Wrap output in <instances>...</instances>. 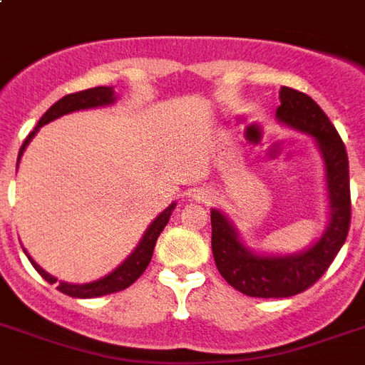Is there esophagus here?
<instances>
[{
    "label": "esophagus",
    "instance_id": "1",
    "mask_svg": "<svg viewBox=\"0 0 365 365\" xmlns=\"http://www.w3.org/2000/svg\"><path fill=\"white\" fill-rule=\"evenodd\" d=\"M195 199L200 200V202H205V200L210 199V193H208V191H202V189H197V191H195Z\"/></svg>",
    "mask_w": 365,
    "mask_h": 365
}]
</instances>
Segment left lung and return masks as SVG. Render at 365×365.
Returning a JSON list of instances; mask_svg holds the SVG:
<instances>
[{
    "mask_svg": "<svg viewBox=\"0 0 365 365\" xmlns=\"http://www.w3.org/2000/svg\"><path fill=\"white\" fill-rule=\"evenodd\" d=\"M277 117L317 140L326 163L331 220L314 246L294 255H254L220 210H212V252L220 274L250 297H292L311 288L345 244L351 227V183L345 143L320 106L295 88H280Z\"/></svg>",
    "mask_w": 365,
    "mask_h": 365,
    "instance_id": "1",
    "label": "left lung"
}]
</instances>
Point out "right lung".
<instances>
[{"mask_svg": "<svg viewBox=\"0 0 365 365\" xmlns=\"http://www.w3.org/2000/svg\"><path fill=\"white\" fill-rule=\"evenodd\" d=\"M115 100L113 96V88L111 87H94L87 88V91H81V93H73V94H66L64 98H60L56 104H53L47 110V113L39 119L37 126L30 132V136L26 138L22 148L19 151V160L24 153L26 145L30 142L34 134L37 132V128L47 123L58 119V117L66 115V113H71V111H79V110H88V108H98V106H108ZM176 208V205H170L166 208L163 214H160L157 220H155L149 229L143 235V239L140 240L138 248L130 254L128 259H125L123 265H119L115 271L108 274V277L100 278L96 282H88V284H68V282H58V292L62 294L70 295V297H79V299H91V297H100V295H108V294H115V292H121V289L128 288L130 284H134L138 278L142 277V272L148 269L149 261H151V255H153L155 242L159 239V235L163 233V229L166 227V223L170 220L172 210ZM28 255V254H26ZM28 259L31 261V265L36 269L39 274H41L48 284L56 282V278L51 277L48 272H45L41 267L37 265L36 261L31 259L28 255Z\"/></svg>", "mask_w": 365, "mask_h": 365, "instance_id": "1", "label": "right lung"}]
</instances>
